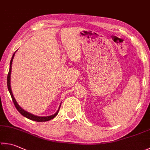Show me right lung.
<instances>
[{
  "label": "right lung",
  "instance_id": "1",
  "mask_svg": "<svg viewBox=\"0 0 150 150\" xmlns=\"http://www.w3.org/2000/svg\"><path fill=\"white\" fill-rule=\"evenodd\" d=\"M14 55H15V53H13V55L12 57V59H11L10 61V70H9V72H8V76H7V86H8V91H9L10 93V95H11V97L12 98V100L13 102V104L14 105H15L16 109L18 110V112L20 113L21 115H23L25 117L28 118V119H29L30 120H33V121H38V122H40V121H50L51 120H52L53 118H54L56 115H57L58 112H59V108H60V107H59L57 112L55 113L52 115H50V116H47V117H39V116H36V115H34L33 114H30V113L27 112L26 111H25L23 109H22L20 106L18 105V104L17 103V102L15 98L13 97V95L12 94V89H11V87H10V75H11V70H12V61H13V59L14 57Z\"/></svg>",
  "mask_w": 150,
  "mask_h": 150
}]
</instances>
